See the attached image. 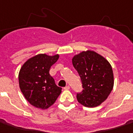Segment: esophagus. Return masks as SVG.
I'll use <instances>...</instances> for the list:
<instances>
[{"label":"esophagus","instance_id":"esophagus-1","mask_svg":"<svg viewBox=\"0 0 133 133\" xmlns=\"http://www.w3.org/2000/svg\"><path fill=\"white\" fill-rule=\"evenodd\" d=\"M70 89V86L69 85H67V86H65V88H64V90H69Z\"/></svg>","mask_w":133,"mask_h":133}]
</instances>
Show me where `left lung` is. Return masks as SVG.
I'll return each instance as SVG.
<instances>
[{
  "instance_id": "1",
  "label": "left lung",
  "mask_w": 133,
  "mask_h": 133,
  "mask_svg": "<svg viewBox=\"0 0 133 133\" xmlns=\"http://www.w3.org/2000/svg\"><path fill=\"white\" fill-rule=\"evenodd\" d=\"M72 63L80 76L82 93L77 94L79 103L87 108H95L104 102L114 85L110 63L94 51H83L72 58Z\"/></svg>"
}]
</instances>
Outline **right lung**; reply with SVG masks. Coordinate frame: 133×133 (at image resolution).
Listing matches in <instances>:
<instances>
[{
  "mask_svg": "<svg viewBox=\"0 0 133 133\" xmlns=\"http://www.w3.org/2000/svg\"><path fill=\"white\" fill-rule=\"evenodd\" d=\"M39 54L26 60L19 71L18 79L21 92L25 98L35 108L45 110L54 104L62 92L49 74L51 67L59 59Z\"/></svg>",
  "mask_w": 133,
  "mask_h": 133,
  "instance_id": "add662e5",
  "label": "right lung"
}]
</instances>
